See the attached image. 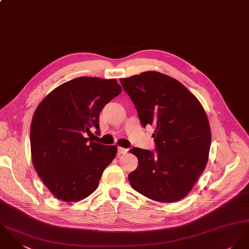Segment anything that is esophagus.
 Instances as JSON below:
<instances>
[{"instance_id":"1","label":"esophagus","mask_w":249,"mask_h":249,"mask_svg":"<svg viewBox=\"0 0 249 249\" xmlns=\"http://www.w3.org/2000/svg\"><path fill=\"white\" fill-rule=\"evenodd\" d=\"M128 150L123 148V147H118L117 148V156H120V155H123V154H126Z\"/></svg>"}]
</instances>
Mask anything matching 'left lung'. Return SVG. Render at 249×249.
<instances>
[{
    "label": "left lung",
    "mask_w": 249,
    "mask_h": 249,
    "mask_svg": "<svg viewBox=\"0 0 249 249\" xmlns=\"http://www.w3.org/2000/svg\"><path fill=\"white\" fill-rule=\"evenodd\" d=\"M143 127L153 125L156 152L134 147L139 164L128 176L148 198L172 203L184 198L206 167L211 147L207 114L177 80L156 71L120 79Z\"/></svg>",
    "instance_id": "left-lung-1"
}]
</instances>
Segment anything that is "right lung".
<instances>
[{"label":"right lung","instance_id":"right-lung-1","mask_svg":"<svg viewBox=\"0 0 249 249\" xmlns=\"http://www.w3.org/2000/svg\"><path fill=\"white\" fill-rule=\"evenodd\" d=\"M115 79L79 77L50 92L38 105L31 125L34 166L55 198L75 202L98 187L117 147L87 138L100 134V111L119 95Z\"/></svg>","mask_w":249,"mask_h":249}]
</instances>
